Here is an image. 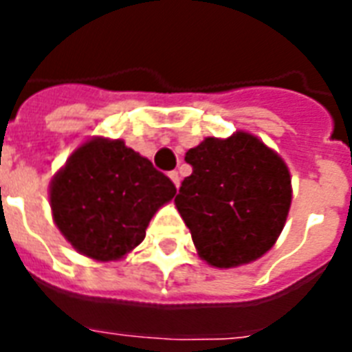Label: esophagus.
<instances>
[{"mask_svg": "<svg viewBox=\"0 0 352 352\" xmlns=\"http://www.w3.org/2000/svg\"><path fill=\"white\" fill-rule=\"evenodd\" d=\"M170 179H171V182L175 184V188L181 186V177H179V173H177V171H170Z\"/></svg>", "mask_w": 352, "mask_h": 352, "instance_id": "34e87169", "label": "esophagus"}]
</instances>
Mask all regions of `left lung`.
Wrapping results in <instances>:
<instances>
[{"instance_id": "obj_1", "label": "left lung", "mask_w": 352, "mask_h": 352, "mask_svg": "<svg viewBox=\"0 0 352 352\" xmlns=\"http://www.w3.org/2000/svg\"><path fill=\"white\" fill-rule=\"evenodd\" d=\"M184 160L192 175L182 181L175 206L199 257L215 268H235L267 254L292 203L285 160L246 131L206 137Z\"/></svg>"}]
</instances>
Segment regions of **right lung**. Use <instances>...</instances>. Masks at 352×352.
I'll return each instance as SVG.
<instances>
[{
	"label": "right lung",
	"instance_id": "1",
	"mask_svg": "<svg viewBox=\"0 0 352 352\" xmlns=\"http://www.w3.org/2000/svg\"><path fill=\"white\" fill-rule=\"evenodd\" d=\"M175 193L146 157L106 137L80 144L49 186L58 230L82 256L104 263L135 250L151 217Z\"/></svg>",
	"mask_w": 352,
	"mask_h": 352
}]
</instances>
